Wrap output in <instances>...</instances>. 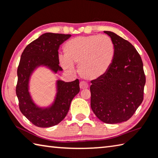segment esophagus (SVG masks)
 Instances as JSON below:
<instances>
[{
    "label": "esophagus",
    "instance_id": "esophagus-1",
    "mask_svg": "<svg viewBox=\"0 0 158 158\" xmlns=\"http://www.w3.org/2000/svg\"><path fill=\"white\" fill-rule=\"evenodd\" d=\"M88 87H89V85H88L87 82H85L84 81L80 82V88H81V89H87V88H88Z\"/></svg>",
    "mask_w": 158,
    "mask_h": 158
}]
</instances>
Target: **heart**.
<instances>
[{"instance_id": "1", "label": "heart", "mask_w": 158, "mask_h": 158, "mask_svg": "<svg viewBox=\"0 0 158 158\" xmlns=\"http://www.w3.org/2000/svg\"><path fill=\"white\" fill-rule=\"evenodd\" d=\"M64 57L60 58L63 68L73 71L79 64V73L88 80L99 78L108 71L114 57V46L107 35L77 37L66 42L63 48Z\"/></svg>"}]
</instances>
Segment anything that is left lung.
<instances>
[{
	"label": "left lung",
	"mask_w": 158,
	"mask_h": 158,
	"mask_svg": "<svg viewBox=\"0 0 158 158\" xmlns=\"http://www.w3.org/2000/svg\"><path fill=\"white\" fill-rule=\"evenodd\" d=\"M114 46V57L110 67L99 78L91 81V107L106 123L128 121L143 99L146 76L139 52L132 44L110 31Z\"/></svg>",
	"instance_id": "left-lung-1"
}]
</instances>
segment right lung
I'll return each mask as SVG.
<instances>
[{"mask_svg":"<svg viewBox=\"0 0 158 158\" xmlns=\"http://www.w3.org/2000/svg\"><path fill=\"white\" fill-rule=\"evenodd\" d=\"M71 35L47 32L27 45L22 52L17 69L16 94L19 109L30 122L40 128H48L61 122L67 114L74 96L79 93V80L65 82L58 81L56 99L49 108L41 109L33 103L28 92L30 74L38 66H48L56 73L62 71L59 65L58 49Z\"/></svg>","mask_w":158,"mask_h":158,"instance_id":"add662e5","label":"right lung"}]
</instances>
